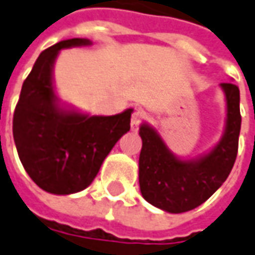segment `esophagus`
<instances>
[{
	"mask_svg": "<svg viewBox=\"0 0 255 255\" xmlns=\"http://www.w3.org/2000/svg\"><path fill=\"white\" fill-rule=\"evenodd\" d=\"M146 112L141 109V108H137V109H134V112L131 114V119H130V126H131V130H137L139 129V126L144 121H146Z\"/></svg>",
	"mask_w": 255,
	"mask_h": 255,
	"instance_id": "obj_1",
	"label": "esophagus"
}]
</instances>
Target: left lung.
Returning <instances> with one entry per match:
<instances>
[{"instance_id": "left-lung-1", "label": "left lung", "mask_w": 255, "mask_h": 255, "mask_svg": "<svg viewBox=\"0 0 255 255\" xmlns=\"http://www.w3.org/2000/svg\"><path fill=\"white\" fill-rule=\"evenodd\" d=\"M227 101L226 131L209 154L196 161H182L170 153L158 133L140 126L143 146L139 157V184L148 203L170 213L192 211L208 201L226 181L235 165L242 126L240 91L223 83Z\"/></svg>"}]
</instances>
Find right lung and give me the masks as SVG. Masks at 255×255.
Listing matches in <instances>:
<instances>
[{"mask_svg":"<svg viewBox=\"0 0 255 255\" xmlns=\"http://www.w3.org/2000/svg\"><path fill=\"white\" fill-rule=\"evenodd\" d=\"M83 44L90 40L76 37L40 53L23 81L12 121L23 168L37 187L57 195L88 187L116 141L130 130L131 109L114 116H87L57 107L53 63L59 50Z\"/></svg>","mask_w":255,"mask_h":255,"instance_id":"add662e5","label":"right lung"}]
</instances>
